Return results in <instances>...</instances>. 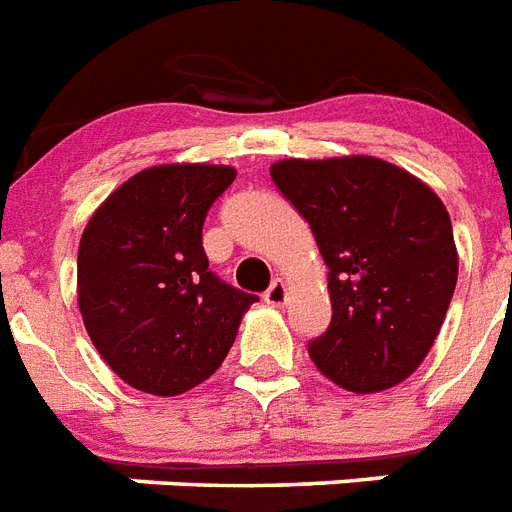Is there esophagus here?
I'll return each instance as SVG.
<instances>
[{
  "mask_svg": "<svg viewBox=\"0 0 512 512\" xmlns=\"http://www.w3.org/2000/svg\"><path fill=\"white\" fill-rule=\"evenodd\" d=\"M264 301L269 306H285V301H288V285L282 280H275L269 285L267 293H264Z\"/></svg>",
  "mask_w": 512,
  "mask_h": 512,
  "instance_id": "obj_1",
  "label": "esophagus"
}]
</instances>
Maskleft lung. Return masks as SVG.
<instances>
[{
  "instance_id": "1",
  "label": "left lung",
  "mask_w": 512,
  "mask_h": 512,
  "mask_svg": "<svg viewBox=\"0 0 512 512\" xmlns=\"http://www.w3.org/2000/svg\"><path fill=\"white\" fill-rule=\"evenodd\" d=\"M327 264L333 320L309 357L335 386L378 394L428 357L457 285V245L441 198L372 155L285 158L269 166Z\"/></svg>"
}]
</instances>
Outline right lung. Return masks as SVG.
Segmentation results:
<instances>
[{
	"label": "right lung",
	"instance_id": "1",
	"mask_svg": "<svg viewBox=\"0 0 512 512\" xmlns=\"http://www.w3.org/2000/svg\"><path fill=\"white\" fill-rule=\"evenodd\" d=\"M237 171L161 163L126 179L84 227L76 293L89 338L118 378L179 396L211 378L256 296L208 269L203 222Z\"/></svg>",
	"mask_w": 512,
	"mask_h": 512
}]
</instances>
